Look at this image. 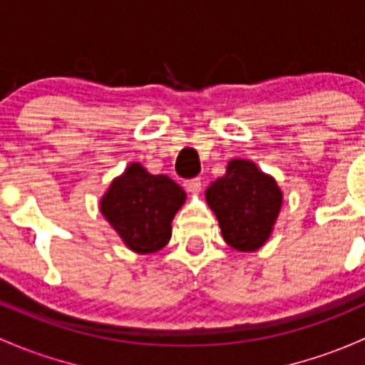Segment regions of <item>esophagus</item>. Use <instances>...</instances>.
I'll list each match as a JSON object with an SVG mask.
<instances>
[{
    "instance_id": "obj_1",
    "label": "esophagus",
    "mask_w": 365,
    "mask_h": 365,
    "mask_svg": "<svg viewBox=\"0 0 365 365\" xmlns=\"http://www.w3.org/2000/svg\"><path fill=\"white\" fill-rule=\"evenodd\" d=\"M201 187H202L201 178H192V180H187L185 182V189L189 190L190 194H199L201 192Z\"/></svg>"
}]
</instances>
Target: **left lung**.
<instances>
[{"mask_svg": "<svg viewBox=\"0 0 365 365\" xmlns=\"http://www.w3.org/2000/svg\"><path fill=\"white\" fill-rule=\"evenodd\" d=\"M225 243L237 252H255L269 240L283 194L273 176L255 163L232 159L222 178L206 189Z\"/></svg>", "mask_w": 365, "mask_h": 365, "instance_id": "8db88e82", "label": "left lung"}]
</instances>
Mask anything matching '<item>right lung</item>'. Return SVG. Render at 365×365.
<instances>
[{
  "label": "right lung",
  "instance_id": "right-lung-1",
  "mask_svg": "<svg viewBox=\"0 0 365 365\" xmlns=\"http://www.w3.org/2000/svg\"><path fill=\"white\" fill-rule=\"evenodd\" d=\"M185 190L166 175H150L140 163L113 180L99 208L133 252L153 253L171 240V222Z\"/></svg>",
  "mask_w": 365,
  "mask_h": 365
}]
</instances>
